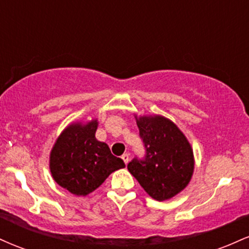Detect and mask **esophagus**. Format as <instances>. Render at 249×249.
<instances>
[{"label":"esophagus","instance_id":"1","mask_svg":"<svg viewBox=\"0 0 249 249\" xmlns=\"http://www.w3.org/2000/svg\"><path fill=\"white\" fill-rule=\"evenodd\" d=\"M122 159H123V160H124L125 164H127L128 160H130V154H128V153H124V154H123V156H122Z\"/></svg>","mask_w":249,"mask_h":249}]
</instances>
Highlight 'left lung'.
Wrapping results in <instances>:
<instances>
[{
  "label": "left lung",
  "instance_id": "1",
  "mask_svg": "<svg viewBox=\"0 0 249 249\" xmlns=\"http://www.w3.org/2000/svg\"><path fill=\"white\" fill-rule=\"evenodd\" d=\"M145 154L127 164V170L146 193L158 201L178 194L190 182L193 151L176 124L161 116L137 119Z\"/></svg>",
  "mask_w": 249,
  "mask_h": 249
}]
</instances>
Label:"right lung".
I'll return each instance as SVG.
<instances>
[{
    "label": "right lung",
    "mask_w": 249,
    "mask_h": 249,
    "mask_svg": "<svg viewBox=\"0 0 249 249\" xmlns=\"http://www.w3.org/2000/svg\"><path fill=\"white\" fill-rule=\"evenodd\" d=\"M97 121L72 124L57 139L50 154V171L59 186L76 196H87L104 182L111 173L125 167L95 133Z\"/></svg>",
    "instance_id": "1"
}]
</instances>
